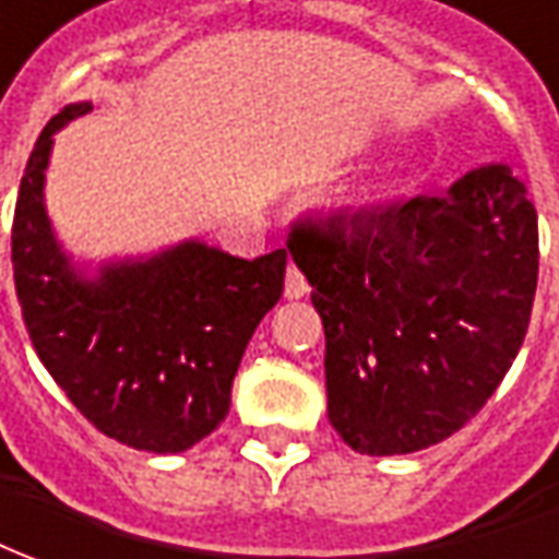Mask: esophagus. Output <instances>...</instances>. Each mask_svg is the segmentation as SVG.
I'll list each match as a JSON object with an SVG mask.
<instances>
[{"instance_id":"1","label":"esophagus","mask_w":559,"mask_h":559,"mask_svg":"<svg viewBox=\"0 0 559 559\" xmlns=\"http://www.w3.org/2000/svg\"><path fill=\"white\" fill-rule=\"evenodd\" d=\"M310 292V283H307V276H304L295 264H288L286 271V298H292V301H298V298H304Z\"/></svg>"}]
</instances>
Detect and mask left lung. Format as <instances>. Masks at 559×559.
I'll return each mask as SVG.
<instances>
[{
    "label": "left lung",
    "instance_id": "obj_1",
    "mask_svg": "<svg viewBox=\"0 0 559 559\" xmlns=\"http://www.w3.org/2000/svg\"><path fill=\"white\" fill-rule=\"evenodd\" d=\"M288 252L325 325L329 419L356 453L432 448L518 359L538 280V215L508 164L380 215L298 218Z\"/></svg>",
    "mask_w": 559,
    "mask_h": 559
}]
</instances>
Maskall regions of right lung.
Listing matches in <instances>:
<instances>
[{"label":"right lung","mask_w":559,"mask_h":559,"mask_svg":"<svg viewBox=\"0 0 559 559\" xmlns=\"http://www.w3.org/2000/svg\"><path fill=\"white\" fill-rule=\"evenodd\" d=\"M84 111L91 103L57 111L23 169L11 225L23 322L41 365L99 432L127 448L182 453L228 417L234 374L283 295L288 255L242 261L182 242L81 280L53 240L41 188L53 133Z\"/></svg>","instance_id":"1"}]
</instances>
